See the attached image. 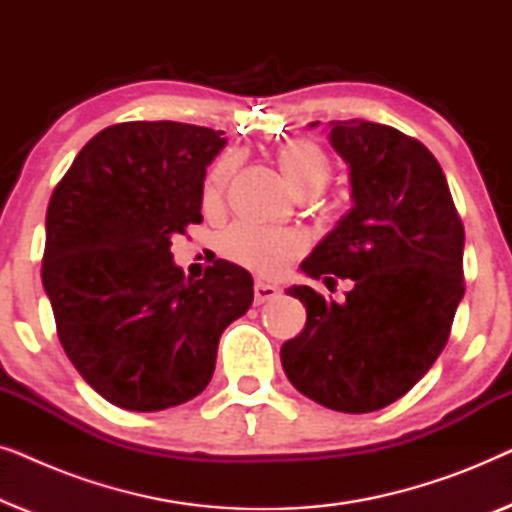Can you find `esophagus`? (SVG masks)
<instances>
[{
    "label": "esophagus",
    "instance_id": "1",
    "mask_svg": "<svg viewBox=\"0 0 512 512\" xmlns=\"http://www.w3.org/2000/svg\"><path fill=\"white\" fill-rule=\"evenodd\" d=\"M277 296H279V289H275V286L261 284V282H258V284L254 286V300H256V305L268 303V300L277 298Z\"/></svg>",
    "mask_w": 512,
    "mask_h": 512
}]
</instances>
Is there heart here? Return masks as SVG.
I'll return each instance as SVG.
<instances>
[{
    "label": "heart",
    "mask_w": 512,
    "mask_h": 512,
    "mask_svg": "<svg viewBox=\"0 0 512 512\" xmlns=\"http://www.w3.org/2000/svg\"><path fill=\"white\" fill-rule=\"evenodd\" d=\"M277 163L282 167L286 179L296 191L319 193L331 179V163L319 144L312 139H289L277 149ZM237 167L235 153H226L214 170L209 172L205 184V202L214 205L221 200L230 177ZM221 251L230 261L244 265L261 277H275L286 268L291 258L305 251V237L289 230H272L254 223H235L221 237Z\"/></svg>",
    "instance_id": "heart-1"
}]
</instances>
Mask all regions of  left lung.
<instances>
[{"instance_id":"obj_1","label":"left lung","mask_w":512,"mask_h":512,"mask_svg":"<svg viewBox=\"0 0 512 512\" xmlns=\"http://www.w3.org/2000/svg\"><path fill=\"white\" fill-rule=\"evenodd\" d=\"M331 144L349 165L354 207L300 268L354 289L345 303L310 286L286 291L307 324L282 345V366L300 394L359 415L408 394L447 345L464 298V223L419 139L352 118L331 123Z\"/></svg>"}]
</instances>
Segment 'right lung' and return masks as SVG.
Instances as JSON below:
<instances>
[{
	"label": "right lung",
	"mask_w": 512,
	"mask_h": 512,
	"mask_svg": "<svg viewBox=\"0 0 512 512\" xmlns=\"http://www.w3.org/2000/svg\"><path fill=\"white\" fill-rule=\"evenodd\" d=\"M221 130L174 121L104 128L74 158L46 212L41 282L60 345L102 398L132 412L191 401L219 338L254 303V279L216 261L186 279L172 237L200 223Z\"/></svg>",
	"instance_id": "obj_1"
}]
</instances>
